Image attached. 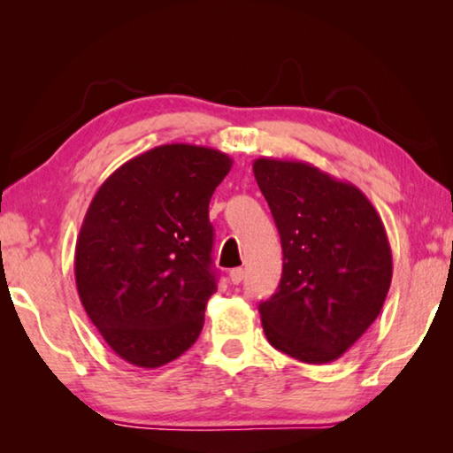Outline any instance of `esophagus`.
<instances>
[{
    "instance_id": "esophagus-1",
    "label": "esophagus",
    "mask_w": 453,
    "mask_h": 453,
    "mask_svg": "<svg viewBox=\"0 0 453 453\" xmlns=\"http://www.w3.org/2000/svg\"><path fill=\"white\" fill-rule=\"evenodd\" d=\"M243 275H245V272L242 270V267H235V270L229 272V281H232L234 286H237V283L243 281Z\"/></svg>"
}]
</instances>
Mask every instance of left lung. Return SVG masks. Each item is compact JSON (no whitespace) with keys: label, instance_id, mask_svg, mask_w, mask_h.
<instances>
[{"label":"left lung","instance_id":"8db88e82","mask_svg":"<svg viewBox=\"0 0 453 453\" xmlns=\"http://www.w3.org/2000/svg\"><path fill=\"white\" fill-rule=\"evenodd\" d=\"M254 175L278 226L283 272L259 303L267 342L303 364L340 357L380 316L392 250L354 183L305 162L259 157Z\"/></svg>","mask_w":453,"mask_h":453}]
</instances>
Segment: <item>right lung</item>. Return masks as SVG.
Instances as JSON below:
<instances>
[{
    "mask_svg": "<svg viewBox=\"0 0 453 453\" xmlns=\"http://www.w3.org/2000/svg\"><path fill=\"white\" fill-rule=\"evenodd\" d=\"M218 150L167 143L118 167L75 243V286L116 354L159 367L194 346L218 289L210 199L232 170Z\"/></svg>",
    "mask_w": 453,
    "mask_h": 453,
    "instance_id": "add662e5",
    "label": "right lung"
}]
</instances>
